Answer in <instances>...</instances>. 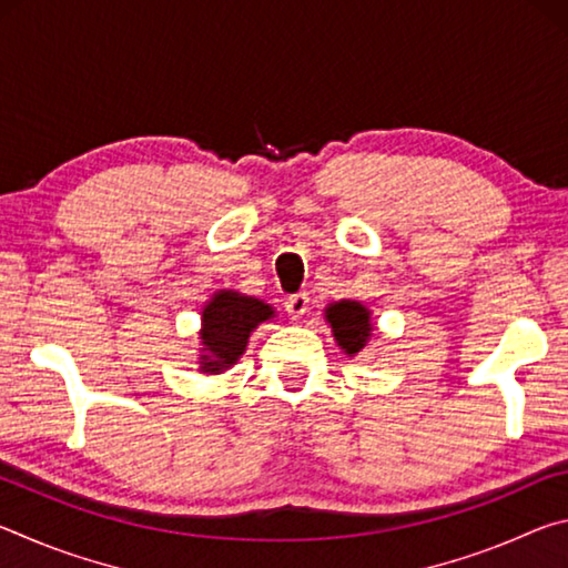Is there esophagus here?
<instances>
[{
  "label": "esophagus",
  "instance_id": "1",
  "mask_svg": "<svg viewBox=\"0 0 568 568\" xmlns=\"http://www.w3.org/2000/svg\"><path fill=\"white\" fill-rule=\"evenodd\" d=\"M307 305H311V295L307 293H295L285 301V313L291 315L293 321H301L303 315L307 313Z\"/></svg>",
  "mask_w": 568,
  "mask_h": 568
}]
</instances>
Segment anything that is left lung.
Wrapping results in <instances>:
<instances>
[{
    "label": "left lung",
    "instance_id": "obj_1",
    "mask_svg": "<svg viewBox=\"0 0 568 568\" xmlns=\"http://www.w3.org/2000/svg\"><path fill=\"white\" fill-rule=\"evenodd\" d=\"M325 318L333 325V335L345 353H358L371 335L368 311L361 303L343 301L325 311Z\"/></svg>",
    "mask_w": 568,
    "mask_h": 568
}]
</instances>
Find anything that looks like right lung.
I'll list each match as a JSON object with an SVG mask.
<instances>
[{"instance_id":"add662e5","label":"right lung","mask_w":568,"mask_h":568,"mask_svg":"<svg viewBox=\"0 0 568 568\" xmlns=\"http://www.w3.org/2000/svg\"><path fill=\"white\" fill-rule=\"evenodd\" d=\"M273 318V307L255 297L223 291L203 311V371L217 373L243 355L250 331Z\"/></svg>"}]
</instances>
